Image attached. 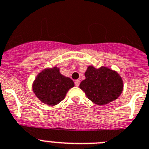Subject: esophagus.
Wrapping results in <instances>:
<instances>
[{"label":"esophagus","mask_w":149,"mask_h":149,"mask_svg":"<svg viewBox=\"0 0 149 149\" xmlns=\"http://www.w3.org/2000/svg\"><path fill=\"white\" fill-rule=\"evenodd\" d=\"M79 84H80V80H79V79H77V80H76V81H75V84H76V86H79Z\"/></svg>","instance_id":"34e87169"}]
</instances>
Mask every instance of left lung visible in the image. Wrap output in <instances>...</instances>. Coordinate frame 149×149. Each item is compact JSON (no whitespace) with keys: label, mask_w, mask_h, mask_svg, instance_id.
Listing matches in <instances>:
<instances>
[{"label":"left lung","mask_w":149,"mask_h":149,"mask_svg":"<svg viewBox=\"0 0 149 149\" xmlns=\"http://www.w3.org/2000/svg\"><path fill=\"white\" fill-rule=\"evenodd\" d=\"M85 79L79 88L87 97L98 105L106 104L116 100L123 90V81L117 72L105 67L96 69L89 66L84 73Z\"/></svg>","instance_id":"8db88e82"}]
</instances>
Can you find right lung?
I'll use <instances>...</instances> for the list:
<instances>
[{"label": "right lung", "instance_id": "1", "mask_svg": "<svg viewBox=\"0 0 149 149\" xmlns=\"http://www.w3.org/2000/svg\"><path fill=\"white\" fill-rule=\"evenodd\" d=\"M73 86V80L61 75L59 68L54 67L38 73L33 84V90L41 102L53 106L62 101Z\"/></svg>", "mask_w": 149, "mask_h": 149}]
</instances>
